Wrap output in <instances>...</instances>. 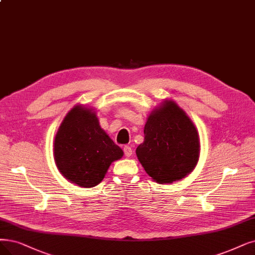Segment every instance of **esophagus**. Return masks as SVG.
<instances>
[{
  "label": "esophagus",
  "instance_id": "obj_1",
  "mask_svg": "<svg viewBox=\"0 0 255 255\" xmlns=\"http://www.w3.org/2000/svg\"><path fill=\"white\" fill-rule=\"evenodd\" d=\"M124 151H125V155L128 158L131 155H133V149H131L129 146H125L124 147Z\"/></svg>",
  "mask_w": 255,
  "mask_h": 255
}]
</instances>
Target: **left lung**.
I'll use <instances>...</instances> for the list:
<instances>
[{
	"mask_svg": "<svg viewBox=\"0 0 255 255\" xmlns=\"http://www.w3.org/2000/svg\"><path fill=\"white\" fill-rule=\"evenodd\" d=\"M196 126L174 100L165 99L150 112L144 126V141L136 155L147 175L159 184L188 176L200 157Z\"/></svg>",
	"mask_w": 255,
	"mask_h": 255,
	"instance_id": "8db88e82",
	"label": "left lung"
}]
</instances>
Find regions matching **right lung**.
Instances as JSON below:
<instances>
[{
	"label": "right lung",
	"mask_w": 255,
	"mask_h": 255,
	"mask_svg": "<svg viewBox=\"0 0 255 255\" xmlns=\"http://www.w3.org/2000/svg\"><path fill=\"white\" fill-rule=\"evenodd\" d=\"M122 156L124 150L101 128L92 108L77 105L68 112L54 139V161L66 180L94 187Z\"/></svg>",
	"instance_id": "right-lung-1"
}]
</instances>
